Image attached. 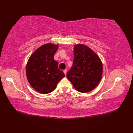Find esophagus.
Instances as JSON below:
<instances>
[{"instance_id": "34e87169", "label": "esophagus", "mask_w": 133, "mask_h": 133, "mask_svg": "<svg viewBox=\"0 0 133 133\" xmlns=\"http://www.w3.org/2000/svg\"><path fill=\"white\" fill-rule=\"evenodd\" d=\"M67 70L66 69H65V70H63V72H64V74H65V75H66V74H67Z\"/></svg>"}]
</instances>
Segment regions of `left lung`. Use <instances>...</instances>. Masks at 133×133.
Returning <instances> with one entry per match:
<instances>
[{
    "label": "left lung",
    "mask_w": 133,
    "mask_h": 133,
    "mask_svg": "<svg viewBox=\"0 0 133 133\" xmlns=\"http://www.w3.org/2000/svg\"><path fill=\"white\" fill-rule=\"evenodd\" d=\"M73 64L67 73V78L74 88L81 92L91 91L99 83L103 71L99 56L84 44L74 46Z\"/></svg>",
    "instance_id": "obj_1"
}]
</instances>
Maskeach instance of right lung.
Here are the masks:
<instances>
[{
    "label": "right lung",
    "mask_w": 133,
    "mask_h": 133,
    "mask_svg": "<svg viewBox=\"0 0 133 133\" xmlns=\"http://www.w3.org/2000/svg\"><path fill=\"white\" fill-rule=\"evenodd\" d=\"M57 45L44 44L34 52L26 66L27 79L34 89L46 94L55 90L64 74L58 69V62L54 59Z\"/></svg>",
    "instance_id": "obj_1"
}]
</instances>
